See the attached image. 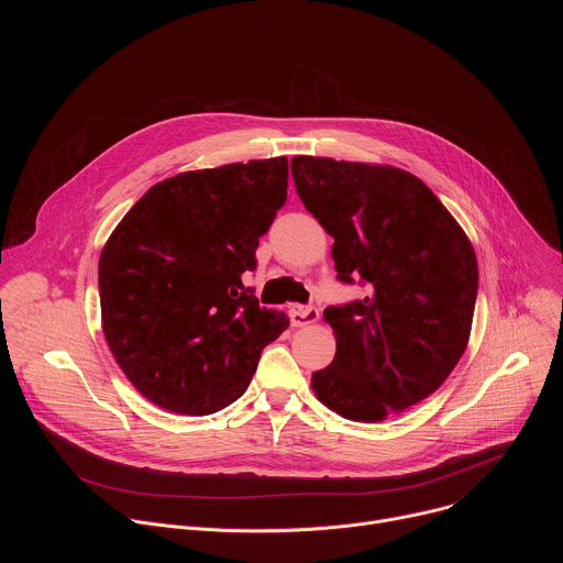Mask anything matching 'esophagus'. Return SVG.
Returning <instances> with one entry per match:
<instances>
[{
    "label": "esophagus",
    "instance_id": "esophagus-1",
    "mask_svg": "<svg viewBox=\"0 0 563 563\" xmlns=\"http://www.w3.org/2000/svg\"><path fill=\"white\" fill-rule=\"evenodd\" d=\"M318 309L313 305H289V318L294 328H305L318 320Z\"/></svg>",
    "mask_w": 563,
    "mask_h": 563
}]
</instances>
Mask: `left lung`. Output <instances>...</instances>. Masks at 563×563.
I'll list each match as a JSON object with an SVG mask.
<instances>
[{"label": "left lung", "instance_id": "left-lung-1", "mask_svg": "<svg viewBox=\"0 0 563 563\" xmlns=\"http://www.w3.org/2000/svg\"><path fill=\"white\" fill-rule=\"evenodd\" d=\"M291 176L305 209L334 238L336 278L367 289L325 309L336 356L311 374L316 396L352 421L419 404L467 345L478 291L467 235L408 172L298 155Z\"/></svg>", "mask_w": 563, "mask_h": 563}]
</instances>
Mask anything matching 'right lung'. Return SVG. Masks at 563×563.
<instances>
[{"mask_svg":"<svg viewBox=\"0 0 563 563\" xmlns=\"http://www.w3.org/2000/svg\"><path fill=\"white\" fill-rule=\"evenodd\" d=\"M287 200V157L187 172L153 185L100 256L107 343L135 389L178 415L243 394L289 325L258 305L245 272Z\"/></svg>","mask_w":563,"mask_h":563,"instance_id":"1","label":"right lung"}]
</instances>
